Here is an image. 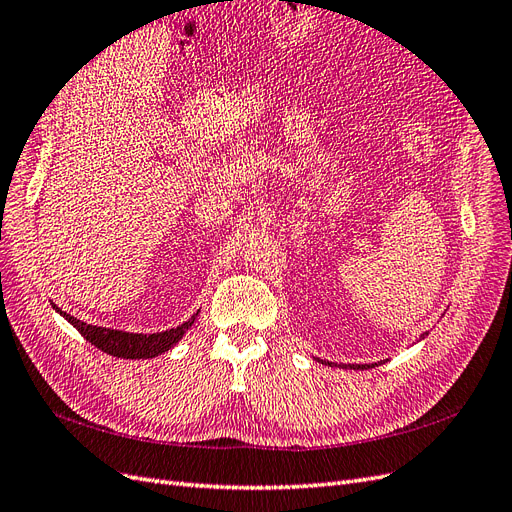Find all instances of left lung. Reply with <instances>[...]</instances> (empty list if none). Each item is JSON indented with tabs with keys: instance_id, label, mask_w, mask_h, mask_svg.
Listing matches in <instances>:
<instances>
[{
	"instance_id": "8db88e82",
	"label": "left lung",
	"mask_w": 512,
	"mask_h": 512,
	"mask_svg": "<svg viewBox=\"0 0 512 512\" xmlns=\"http://www.w3.org/2000/svg\"><path fill=\"white\" fill-rule=\"evenodd\" d=\"M429 333L425 331L423 335H421V339H425ZM421 339H416V342H421ZM320 363H324V365H331V367H350V369H371V367H378V365H382V361H378V363H369V365H344V363H331V361H322V359H318Z\"/></svg>"
}]
</instances>
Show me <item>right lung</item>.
<instances>
[{"instance_id": "right-lung-1", "label": "right lung", "mask_w": 512, "mask_h": 512, "mask_svg": "<svg viewBox=\"0 0 512 512\" xmlns=\"http://www.w3.org/2000/svg\"><path fill=\"white\" fill-rule=\"evenodd\" d=\"M51 305L59 316H64L72 324V327L87 339L89 344H94L96 348H100L106 354L117 356V359H153V356L170 350L185 335V331L192 329V324L196 322V318L200 314V309H198V312L190 320H185L183 324H179V327L166 329L162 333H128V331L106 329V327H96V324L81 322L74 316L61 312V309L53 301H51Z\"/></svg>"}]
</instances>
